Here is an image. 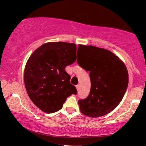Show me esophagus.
<instances>
[{"instance_id":"34e87169","label":"esophagus","mask_w":146,"mask_h":146,"mask_svg":"<svg viewBox=\"0 0 146 146\" xmlns=\"http://www.w3.org/2000/svg\"><path fill=\"white\" fill-rule=\"evenodd\" d=\"M76 88H77V90H79V89H80V85H77Z\"/></svg>"}]
</instances>
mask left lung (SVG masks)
Segmentation results:
<instances>
[{
    "mask_svg": "<svg viewBox=\"0 0 146 146\" xmlns=\"http://www.w3.org/2000/svg\"><path fill=\"white\" fill-rule=\"evenodd\" d=\"M78 64L90 71V93L78 101L82 113L99 117L110 113L123 99L128 84V73L124 63L105 48L80 44Z\"/></svg>",
    "mask_w": 146,
    "mask_h": 146,
    "instance_id": "obj_1",
    "label": "left lung"
}]
</instances>
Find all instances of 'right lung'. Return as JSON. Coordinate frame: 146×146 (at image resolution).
<instances>
[{
	"label": "right lung",
	"mask_w": 146,
	"mask_h": 146,
	"mask_svg": "<svg viewBox=\"0 0 146 146\" xmlns=\"http://www.w3.org/2000/svg\"><path fill=\"white\" fill-rule=\"evenodd\" d=\"M76 50L74 43L47 42L37 48L27 62L25 88L33 103L44 113L58 111L68 97L77 94L65 71L76 60Z\"/></svg>",
	"instance_id": "1"
}]
</instances>
